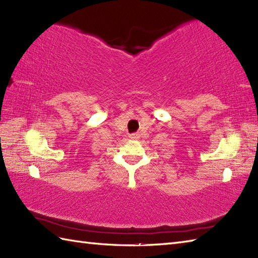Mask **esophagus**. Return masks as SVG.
<instances>
[{
  "label": "esophagus",
  "mask_w": 258,
  "mask_h": 258,
  "mask_svg": "<svg viewBox=\"0 0 258 258\" xmlns=\"http://www.w3.org/2000/svg\"><path fill=\"white\" fill-rule=\"evenodd\" d=\"M130 139H131V140H139V139H140V134H139V133L130 134Z\"/></svg>",
  "instance_id": "34e87169"
}]
</instances>
